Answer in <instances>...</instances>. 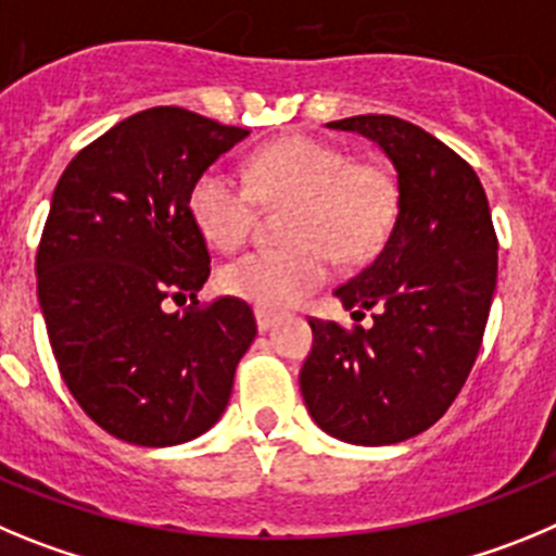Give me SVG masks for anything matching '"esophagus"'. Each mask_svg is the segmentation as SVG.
Wrapping results in <instances>:
<instances>
[{
    "label": "esophagus",
    "instance_id": "1",
    "mask_svg": "<svg viewBox=\"0 0 556 556\" xmlns=\"http://www.w3.org/2000/svg\"><path fill=\"white\" fill-rule=\"evenodd\" d=\"M257 329L260 332H266V329H271L274 324H277V315L274 313H268V309H257Z\"/></svg>",
    "mask_w": 556,
    "mask_h": 556
}]
</instances>
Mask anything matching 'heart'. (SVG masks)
Segmentation results:
<instances>
[{
  "label": "heart",
  "instance_id": "1",
  "mask_svg": "<svg viewBox=\"0 0 556 556\" xmlns=\"http://www.w3.org/2000/svg\"><path fill=\"white\" fill-rule=\"evenodd\" d=\"M260 202L288 204L285 247L254 249L218 274L224 293L260 309H290L321 288L332 252L371 257L396 222L399 188L388 168L352 160L340 147L290 135L257 149L247 177L207 166L188 191V213L210 247L232 252L252 235Z\"/></svg>",
  "mask_w": 556,
  "mask_h": 556
}]
</instances>
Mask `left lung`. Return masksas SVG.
<instances>
[{
    "label": "left lung",
    "mask_w": 556,
    "mask_h": 556,
    "mask_svg": "<svg viewBox=\"0 0 556 556\" xmlns=\"http://www.w3.org/2000/svg\"><path fill=\"white\" fill-rule=\"evenodd\" d=\"M377 141L399 174V213L377 257L334 288L368 327L309 318L299 374L313 421L357 446L415 438L452 407L482 346L498 241L484 188L454 149L396 116L329 122Z\"/></svg>",
    "instance_id": "left-lung-1"
}]
</instances>
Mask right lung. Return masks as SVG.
<instances>
[{"instance_id":"1","label":"right lung","mask_w":556,"mask_h":556,"mask_svg":"<svg viewBox=\"0 0 556 556\" xmlns=\"http://www.w3.org/2000/svg\"><path fill=\"white\" fill-rule=\"evenodd\" d=\"M247 135L141 110L77 152L52 193L35 274L54 363L85 415L135 446L207 432L257 334L243 299H197L210 252L188 213L193 179Z\"/></svg>"}]
</instances>
